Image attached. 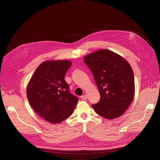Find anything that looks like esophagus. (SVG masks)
<instances>
[{"label": "esophagus", "instance_id": "34e87169", "mask_svg": "<svg viewBox=\"0 0 160 160\" xmlns=\"http://www.w3.org/2000/svg\"><path fill=\"white\" fill-rule=\"evenodd\" d=\"M81 99L82 100H86L87 99H88V96H87L86 95H82V96L81 97Z\"/></svg>", "mask_w": 160, "mask_h": 160}]
</instances>
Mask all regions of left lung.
I'll return each instance as SVG.
<instances>
[{"label":"left lung","instance_id":"8db88e82","mask_svg":"<svg viewBox=\"0 0 160 160\" xmlns=\"http://www.w3.org/2000/svg\"><path fill=\"white\" fill-rule=\"evenodd\" d=\"M84 62L93 73L100 93L99 102L92 105L94 111L108 119L120 117L134 97V75L129 62L108 49L87 55Z\"/></svg>","mask_w":160,"mask_h":160}]
</instances>
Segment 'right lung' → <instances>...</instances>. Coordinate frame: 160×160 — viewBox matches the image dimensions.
Segmentation results:
<instances>
[{"label":"right lung","instance_id":"1","mask_svg":"<svg viewBox=\"0 0 160 160\" xmlns=\"http://www.w3.org/2000/svg\"><path fill=\"white\" fill-rule=\"evenodd\" d=\"M71 65L67 60L45 61L37 67L28 83V102L38 115L51 123L68 118L78 102L65 80Z\"/></svg>","mask_w":160,"mask_h":160}]
</instances>
